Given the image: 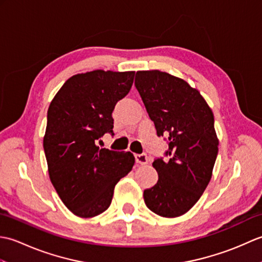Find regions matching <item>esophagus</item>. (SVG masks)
I'll list each match as a JSON object with an SVG mask.
<instances>
[{
    "label": "esophagus",
    "instance_id": "esophagus-1",
    "mask_svg": "<svg viewBox=\"0 0 262 262\" xmlns=\"http://www.w3.org/2000/svg\"><path fill=\"white\" fill-rule=\"evenodd\" d=\"M135 160H136V163L144 165V164H147L148 163V158L146 154H137L135 155Z\"/></svg>",
    "mask_w": 262,
    "mask_h": 262
}]
</instances>
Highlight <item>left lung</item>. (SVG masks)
<instances>
[{
	"label": "left lung",
	"mask_w": 262,
	"mask_h": 262,
	"mask_svg": "<svg viewBox=\"0 0 262 262\" xmlns=\"http://www.w3.org/2000/svg\"><path fill=\"white\" fill-rule=\"evenodd\" d=\"M135 86L169 145L168 159L154 160L159 180L144 190V202L153 213L173 219L198 202L210 181L219 153L213 111L197 89L165 72L138 71Z\"/></svg>",
	"instance_id": "8db88e82"
}]
</instances>
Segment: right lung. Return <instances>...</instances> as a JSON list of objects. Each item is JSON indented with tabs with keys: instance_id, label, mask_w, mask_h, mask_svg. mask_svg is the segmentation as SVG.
Listing matches in <instances>:
<instances>
[{
	"instance_id": "add662e5",
	"label": "right lung",
	"mask_w": 262,
	"mask_h": 262,
	"mask_svg": "<svg viewBox=\"0 0 262 262\" xmlns=\"http://www.w3.org/2000/svg\"><path fill=\"white\" fill-rule=\"evenodd\" d=\"M134 75L103 70L73 75L49 104L43 136L49 179L66 207L83 219L109 207L117 182L135 163L130 152L96 145L113 133L111 115L129 92Z\"/></svg>"
}]
</instances>
